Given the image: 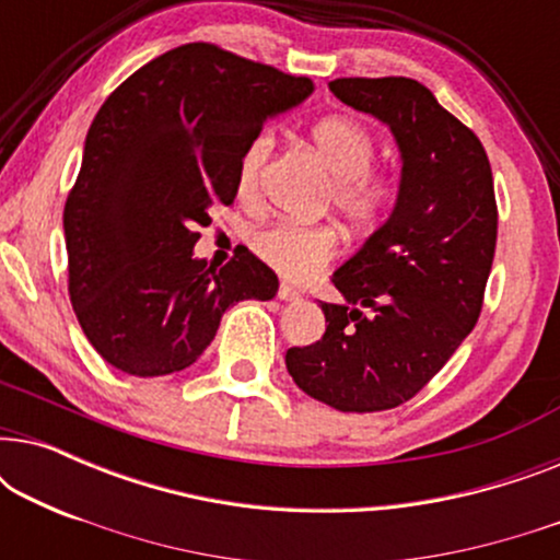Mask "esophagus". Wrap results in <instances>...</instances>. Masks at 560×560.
I'll use <instances>...</instances> for the list:
<instances>
[{
  "label": "esophagus",
  "instance_id": "obj_1",
  "mask_svg": "<svg viewBox=\"0 0 560 560\" xmlns=\"http://www.w3.org/2000/svg\"><path fill=\"white\" fill-rule=\"evenodd\" d=\"M301 295L303 293L295 285H290V282H280V288H278L280 301H298V298H301Z\"/></svg>",
  "mask_w": 560,
  "mask_h": 560
}]
</instances>
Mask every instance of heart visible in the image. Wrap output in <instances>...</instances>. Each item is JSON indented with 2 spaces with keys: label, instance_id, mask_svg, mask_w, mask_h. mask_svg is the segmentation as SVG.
<instances>
[{
  "label": "heart",
  "instance_id": "b5f03b06",
  "mask_svg": "<svg viewBox=\"0 0 560 560\" xmlns=\"http://www.w3.org/2000/svg\"><path fill=\"white\" fill-rule=\"evenodd\" d=\"M311 142L334 175L331 201L351 226L380 224L393 211L400 194L389 171L374 167L377 140L362 121L347 114H331L311 127ZM275 144L272 129H259L247 140L236 160V196L249 201L257 196L259 178ZM252 252L290 280H305L331 262L339 249L336 232L326 224L272 221L252 234Z\"/></svg>",
  "mask_w": 560,
  "mask_h": 560
}]
</instances>
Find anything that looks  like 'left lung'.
<instances>
[{"label":"left lung","instance_id":"8db88e82","mask_svg":"<svg viewBox=\"0 0 560 560\" xmlns=\"http://www.w3.org/2000/svg\"><path fill=\"white\" fill-rule=\"evenodd\" d=\"M328 89L393 129L400 194L385 226L334 272L347 305L320 301L326 334L288 349L285 364L305 395L380 412L416 397L479 320L497 247L494 180L479 137L423 83L385 75Z\"/></svg>","mask_w":560,"mask_h":560}]
</instances>
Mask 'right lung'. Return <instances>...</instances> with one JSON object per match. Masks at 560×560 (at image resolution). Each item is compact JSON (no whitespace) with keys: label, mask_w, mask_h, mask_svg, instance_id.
<instances>
[{"label":"right lung","mask_w":560,"mask_h":560,"mask_svg":"<svg viewBox=\"0 0 560 560\" xmlns=\"http://www.w3.org/2000/svg\"><path fill=\"white\" fill-rule=\"evenodd\" d=\"M311 91L308 75L188 43L106 96L63 232L75 318L112 366L135 377L186 370L229 305L278 293V275L249 249L217 270L194 257V244L213 206L234 203L249 137Z\"/></svg>","instance_id":"add662e5"}]
</instances>
